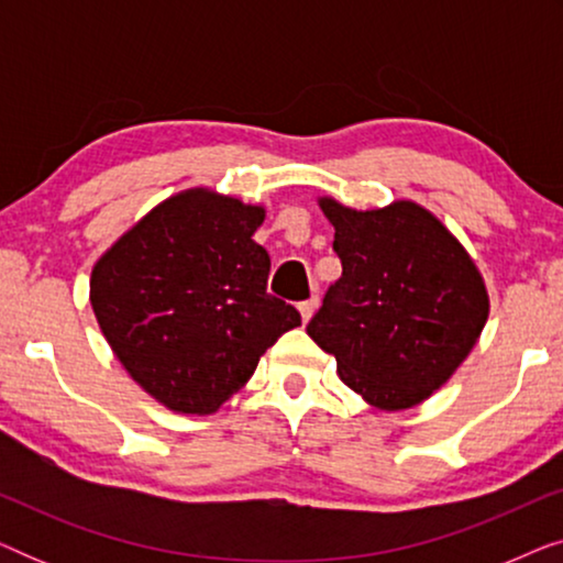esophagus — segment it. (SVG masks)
Masks as SVG:
<instances>
[{
  "instance_id": "34e87169",
  "label": "esophagus",
  "mask_w": 563,
  "mask_h": 563,
  "mask_svg": "<svg viewBox=\"0 0 563 563\" xmlns=\"http://www.w3.org/2000/svg\"><path fill=\"white\" fill-rule=\"evenodd\" d=\"M314 305H318V297H312V299H305V302H299L297 307H299V314H302V320L307 322L312 318V312H314Z\"/></svg>"
}]
</instances>
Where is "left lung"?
<instances>
[{
    "mask_svg": "<svg viewBox=\"0 0 563 563\" xmlns=\"http://www.w3.org/2000/svg\"><path fill=\"white\" fill-rule=\"evenodd\" d=\"M343 274L307 335L379 410H407L449 382L474 349L489 297L456 238L415 202L349 210L320 199Z\"/></svg>",
    "mask_w": 563,
    "mask_h": 563,
    "instance_id": "1",
    "label": "left lung"
}]
</instances>
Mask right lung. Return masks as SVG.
I'll return each instance as SVG.
<instances>
[{
    "instance_id": "add662e5",
    "label": "right lung",
    "mask_w": 563,
    "mask_h": 563,
    "mask_svg": "<svg viewBox=\"0 0 563 563\" xmlns=\"http://www.w3.org/2000/svg\"><path fill=\"white\" fill-rule=\"evenodd\" d=\"M264 210L191 189L161 202L91 272V307L128 374L176 412L207 415L258 358L302 325L268 295L272 258L253 241Z\"/></svg>"
}]
</instances>
